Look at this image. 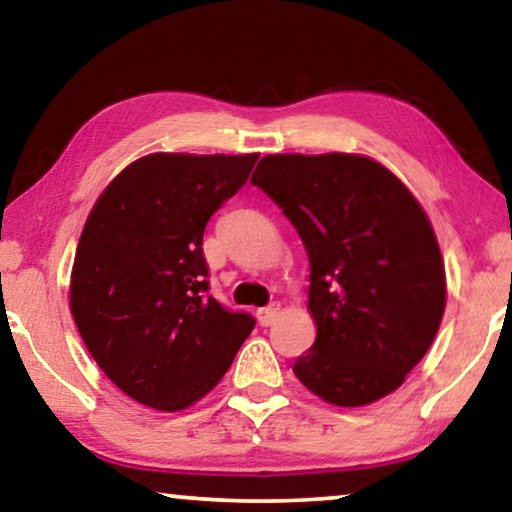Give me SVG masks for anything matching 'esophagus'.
Returning <instances> with one entry per match:
<instances>
[{
  "instance_id": "34e87169",
  "label": "esophagus",
  "mask_w": 512,
  "mask_h": 512,
  "mask_svg": "<svg viewBox=\"0 0 512 512\" xmlns=\"http://www.w3.org/2000/svg\"><path fill=\"white\" fill-rule=\"evenodd\" d=\"M256 317L261 326H272L275 324V319L279 317V303H270L268 307H263V310H258Z\"/></svg>"
}]
</instances>
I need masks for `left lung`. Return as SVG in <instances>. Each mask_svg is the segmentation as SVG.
Here are the masks:
<instances>
[{"label":"left lung","instance_id":"1","mask_svg":"<svg viewBox=\"0 0 512 512\" xmlns=\"http://www.w3.org/2000/svg\"><path fill=\"white\" fill-rule=\"evenodd\" d=\"M251 184L282 207L310 258L317 340L293 373L338 408L389 396L429 352L445 312V263L424 207L361 153H272Z\"/></svg>","mask_w":512,"mask_h":512}]
</instances>
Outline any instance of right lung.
<instances>
[{"label":"right lung","mask_w":512,"mask_h":512,"mask_svg":"<svg viewBox=\"0 0 512 512\" xmlns=\"http://www.w3.org/2000/svg\"><path fill=\"white\" fill-rule=\"evenodd\" d=\"M258 153H149L116 174L76 247L69 310L123 394L160 412L207 396L254 319L205 298L202 233L240 191Z\"/></svg>","instance_id":"add662e5"}]
</instances>
